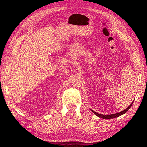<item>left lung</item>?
Returning a JSON list of instances; mask_svg holds the SVG:
<instances>
[{
	"label": "left lung",
	"mask_w": 147,
	"mask_h": 147,
	"mask_svg": "<svg viewBox=\"0 0 147 147\" xmlns=\"http://www.w3.org/2000/svg\"><path fill=\"white\" fill-rule=\"evenodd\" d=\"M133 102H134V101L132 102V103H131L130 106H129L126 109H124V110H123V111H121V112H119V113H115V114H111V115H102V114H99V113H96V112H95V111H93V110H91L93 111V112L95 114V115H96V116H98V117H100V118H102V119H113V118H115V117H119L120 115H123L124 113H125L126 111H127L129 109H130V107L131 106V105H132V104H133Z\"/></svg>",
	"instance_id": "8db88e82"
}]
</instances>
